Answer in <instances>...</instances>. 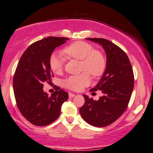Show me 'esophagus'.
<instances>
[{"instance_id":"34e87169","label":"esophagus","mask_w":153,"mask_h":153,"mask_svg":"<svg viewBox=\"0 0 153 153\" xmlns=\"http://www.w3.org/2000/svg\"><path fill=\"white\" fill-rule=\"evenodd\" d=\"M68 96H69L70 98H74L75 96V94H73V93H69V94H68Z\"/></svg>"}]
</instances>
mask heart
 <instances>
[{"instance_id": "heart-1", "label": "heart", "mask_w": 153, "mask_h": 153, "mask_svg": "<svg viewBox=\"0 0 153 153\" xmlns=\"http://www.w3.org/2000/svg\"><path fill=\"white\" fill-rule=\"evenodd\" d=\"M69 59L80 60V71H84L76 76H71L64 79L63 85L72 91H80L91 82V77L100 76L105 70L106 60L98 50L85 42H76L65 47L62 51ZM49 65L55 74H60L64 69V58L60 53H54L49 58Z\"/></svg>"}]
</instances>
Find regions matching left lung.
I'll return each instance as SVG.
<instances>
[{"instance_id": "obj_1", "label": "left lung", "mask_w": 153, "mask_h": 153, "mask_svg": "<svg viewBox=\"0 0 153 153\" xmlns=\"http://www.w3.org/2000/svg\"><path fill=\"white\" fill-rule=\"evenodd\" d=\"M102 45L107 55V67L92 94L100 90L98 100L83 95L85 102L79 108L83 119L95 127L103 128L116 121L128 108L134 88V73L128 55L110 41L102 38H87Z\"/></svg>"}]
</instances>
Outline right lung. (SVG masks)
I'll return each instance as SVG.
<instances>
[{"label": "right lung", "mask_w": 153, "mask_h": 153, "mask_svg": "<svg viewBox=\"0 0 153 153\" xmlns=\"http://www.w3.org/2000/svg\"><path fill=\"white\" fill-rule=\"evenodd\" d=\"M68 39L49 36L33 43L19 60L13 78L16 106L23 117L36 126L51 124L59 117L61 107L68 94L57 87L51 96L43 91V82L50 83L54 77L49 58L56 47Z\"/></svg>", "instance_id": "add662e5"}]
</instances>
